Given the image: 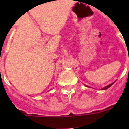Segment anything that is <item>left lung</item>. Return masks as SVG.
Masks as SVG:
<instances>
[{"label": "left lung", "mask_w": 129, "mask_h": 129, "mask_svg": "<svg viewBox=\"0 0 129 129\" xmlns=\"http://www.w3.org/2000/svg\"><path fill=\"white\" fill-rule=\"evenodd\" d=\"M114 82H113V83H112V84H110L108 85V86H106V87H104V88H102V89H101V90H106V89H108V88H110V86H112V85L113 84H114ZM85 86H86V87H89V86H86V85H85Z\"/></svg>", "instance_id": "obj_1"}]
</instances>
